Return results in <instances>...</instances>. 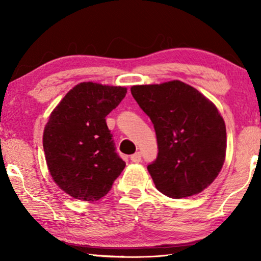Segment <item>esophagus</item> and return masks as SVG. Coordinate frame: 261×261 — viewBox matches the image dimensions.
I'll list each match as a JSON object with an SVG mask.
<instances>
[{
  "label": "esophagus",
  "instance_id": "34e87169",
  "mask_svg": "<svg viewBox=\"0 0 261 261\" xmlns=\"http://www.w3.org/2000/svg\"><path fill=\"white\" fill-rule=\"evenodd\" d=\"M130 160H132V163H140V160H141L140 152H137V153H134L133 155H130Z\"/></svg>",
  "mask_w": 261,
  "mask_h": 261
}]
</instances>
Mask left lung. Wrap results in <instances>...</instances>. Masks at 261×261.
I'll use <instances>...</instances> for the list:
<instances>
[{"instance_id":"obj_1","label":"left lung","mask_w":261,"mask_h":261,"mask_svg":"<svg viewBox=\"0 0 261 261\" xmlns=\"http://www.w3.org/2000/svg\"><path fill=\"white\" fill-rule=\"evenodd\" d=\"M132 95L154 124L158 158L147 166L156 189L172 198L209 187L226 159L227 133L216 106L180 81L133 85Z\"/></svg>"}]
</instances>
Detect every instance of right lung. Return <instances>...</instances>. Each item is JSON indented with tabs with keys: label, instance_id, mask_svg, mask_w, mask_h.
Listing matches in <instances>:
<instances>
[{
	"label": "right lung",
	"instance_id": "1",
	"mask_svg": "<svg viewBox=\"0 0 261 261\" xmlns=\"http://www.w3.org/2000/svg\"><path fill=\"white\" fill-rule=\"evenodd\" d=\"M126 94L124 87L82 82L52 110L42 135L45 159L52 179L71 197L98 201L126 166L106 122Z\"/></svg>",
	"mask_w": 261,
	"mask_h": 261
}]
</instances>
